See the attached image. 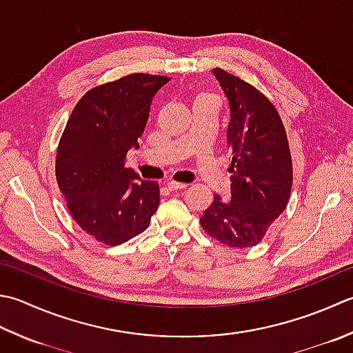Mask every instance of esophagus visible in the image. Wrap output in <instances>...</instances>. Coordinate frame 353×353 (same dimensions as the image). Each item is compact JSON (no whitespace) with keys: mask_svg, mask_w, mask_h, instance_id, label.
I'll return each instance as SVG.
<instances>
[{"mask_svg":"<svg viewBox=\"0 0 353 353\" xmlns=\"http://www.w3.org/2000/svg\"><path fill=\"white\" fill-rule=\"evenodd\" d=\"M165 186H167V188L170 190V191H177V190H183L185 188V183H181V182H174V181H171V182H167L165 183Z\"/></svg>","mask_w":353,"mask_h":353,"instance_id":"34e87169","label":"esophagus"}]
</instances>
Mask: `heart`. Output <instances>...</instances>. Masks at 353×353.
Wrapping results in <instances>:
<instances>
[{
	"mask_svg": "<svg viewBox=\"0 0 353 353\" xmlns=\"http://www.w3.org/2000/svg\"><path fill=\"white\" fill-rule=\"evenodd\" d=\"M206 99H210V101H217L216 96H212V94H210V93H202V94H199V96H197L194 102H197V101H206Z\"/></svg>",
	"mask_w": 353,
	"mask_h": 353,
	"instance_id": "heart-1",
	"label": "heart"
}]
</instances>
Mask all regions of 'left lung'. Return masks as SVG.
I'll return each mask as SVG.
<instances>
[{
    "mask_svg": "<svg viewBox=\"0 0 353 353\" xmlns=\"http://www.w3.org/2000/svg\"><path fill=\"white\" fill-rule=\"evenodd\" d=\"M230 102L226 131L231 197L214 194L200 217L203 231L234 250L259 245L285 211L292 190V156L274 103L239 76L214 68Z\"/></svg>",
    "mask_w": 353,
    "mask_h": 353,
    "instance_id": "obj_1",
    "label": "left lung"
}]
</instances>
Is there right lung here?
<instances>
[{
  "mask_svg": "<svg viewBox=\"0 0 353 353\" xmlns=\"http://www.w3.org/2000/svg\"><path fill=\"white\" fill-rule=\"evenodd\" d=\"M168 76L133 73L90 88L76 103L57 151V182L76 223L117 246L147 230L159 185L125 167L147 125L151 101Z\"/></svg>",
  "mask_w": 353,
  "mask_h": 353,
  "instance_id": "obj_1",
  "label": "right lung"
}]
</instances>
